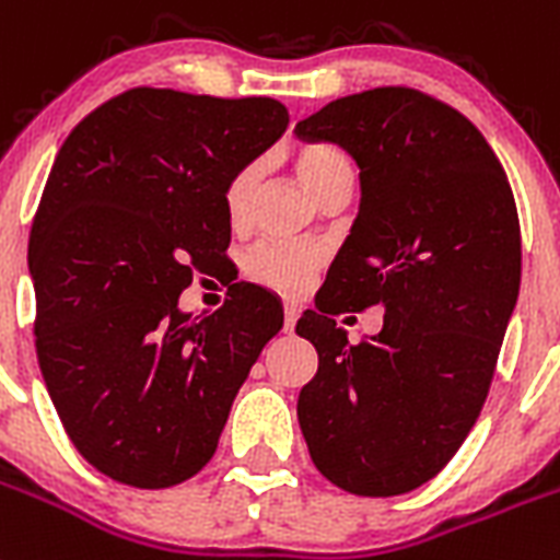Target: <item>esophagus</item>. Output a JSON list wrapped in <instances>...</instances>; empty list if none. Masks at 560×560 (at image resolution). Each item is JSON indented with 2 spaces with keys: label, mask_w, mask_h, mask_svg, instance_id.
Returning <instances> with one entry per match:
<instances>
[{
  "label": "esophagus",
  "mask_w": 560,
  "mask_h": 560,
  "mask_svg": "<svg viewBox=\"0 0 560 560\" xmlns=\"http://www.w3.org/2000/svg\"><path fill=\"white\" fill-rule=\"evenodd\" d=\"M295 320H299V307H295V304H287L284 307V332H293Z\"/></svg>",
  "instance_id": "obj_1"
}]
</instances>
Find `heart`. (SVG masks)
Returning <instances> with one entry per match:
<instances>
[{"instance_id": "heart-1", "label": "heart", "mask_w": 560, "mask_h": 560, "mask_svg": "<svg viewBox=\"0 0 560 560\" xmlns=\"http://www.w3.org/2000/svg\"><path fill=\"white\" fill-rule=\"evenodd\" d=\"M299 177L310 197L318 199L320 194L329 191L338 183H352V168L349 160L332 149V145H304L299 154ZM261 165L247 163L245 168L233 174L225 188V208L233 225L245 222L250 211L253 194L259 188ZM320 265V256L313 247L301 245H279V242H267V245L253 247L250 256L245 259V273L253 281L270 287L276 293L299 295L304 293L313 281L315 270Z\"/></svg>"}]
</instances>
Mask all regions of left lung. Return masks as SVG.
Returning <instances> with one entry per match:
<instances>
[{
    "label": "left lung",
    "mask_w": 560,
    "mask_h": 560,
    "mask_svg": "<svg viewBox=\"0 0 560 560\" xmlns=\"http://www.w3.org/2000/svg\"><path fill=\"white\" fill-rule=\"evenodd\" d=\"M358 163L361 206L295 332L318 352L299 422L315 468L354 495L434 479L488 397L522 284L502 163L465 115L406 86L347 95L295 124ZM381 303L354 348L332 314Z\"/></svg>",
    "instance_id": "1"
}]
</instances>
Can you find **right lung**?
Listing matches in <instances>:
<instances>
[{"label": "right lung", "mask_w": 560, "mask_h": 560, "mask_svg": "<svg viewBox=\"0 0 560 560\" xmlns=\"http://www.w3.org/2000/svg\"><path fill=\"white\" fill-rule=\"evenodd\" d=\"M273 98L138 86L90 112L56 154L27 247L36 354L78 454L115 482L172 488L217 451L233 397L284 324L236 284L179 310L231 245L225 188L284 135Z\"/></svg>", "instance_id": "right-lung-1"}]
</instances>
